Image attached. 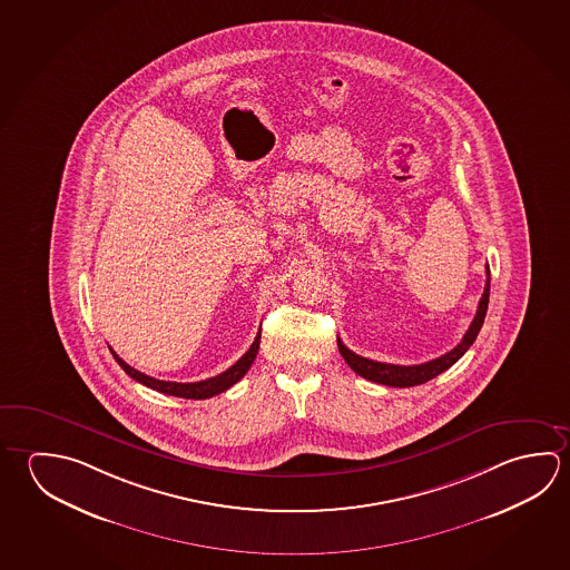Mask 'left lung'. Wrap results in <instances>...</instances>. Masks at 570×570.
Listing matches in <instances>:
<instances>
[{
    "label": "left lung",
    "instance_id": "obj_1",
    "mask_svg": "<svg viewBox=\"0 0 570 570\" xmlns=\"http://www.w3.org/2000/svg\"><path fill=\"white\" fill-rule=\"evenodd\" d=\"M490 296V268L487 264V286L482 292V298L479 302V309L476 316L472 320L466 334L460 340L454 348L442 354L440 358L430 360L424 364H414V366H399V364H386V362H376V360L364 358L354 354L352 350L346 348L338 338V350L342 358L346 360L350 368L354 370L362 379L372 380L376 384H384V386H394V389H409V386H419L429 380L434 379L442 374L444 370H449L454 362H459L464 352L472 346V342L479 336L480 328L484 324V316L489 309Z\"/></svg>",
    "mask_w": 570,
    "mask_h": 570
}]
</instances>
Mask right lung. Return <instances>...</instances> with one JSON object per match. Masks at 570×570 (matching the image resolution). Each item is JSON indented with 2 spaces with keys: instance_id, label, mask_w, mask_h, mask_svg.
I'll return each mask as SVG.
<instances>
[{
  "instance_id": "1",
  "label": "right lung",
  "mask_w": 570,
  "mask_h": 570,
  "mask_svg": "<svg viewBox=\"0 0 570 570\" xmlns=\"http://www.w3.org/2000/svg\"><path fill=\"white\" fill-rule=\"evenodd\" d=\"M261 334L262 332H258V336L252 342L250 350L234 366H230L226 372H222L218 376H214V379L200 380V382H168V380L151 379V376L144 374L140 370L131 368L130 364H126L114 350L110 348V352L111 356L124 368V372L136 380V382L144 384V386L158 390L161 394L178 396V399L204 400L212 399V396L220 394L224 390L230 389L250 370L252 362H254L256 354H258V348H261Z\"/></svg>"
}]
</instances>
